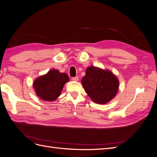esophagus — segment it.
Masks as SVG:
<instances>
[{"label": "esophagus", "mask_w": 157, "mask_h": 157, "mask_svg": "<svg viewBox=\"0 0 157 157\" xmlns=\"http://www.w3.org/2000/svg\"><path fill=\"white\" fill-rule=\"evenodd\" d=\"M71 79L73 80V81H75V82H77V81H78V79H79V78H78V76H75V77H73L71 78Z\"/></svg>", "instance_id": "1"}]
</instances>
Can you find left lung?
I'll return each mask as SVG.
<instances>
[{"label": "left lung", "instance_id": "obj_1", "mask_svg": "<svg viewBox=\"0 0 157 157\" xmlns=\"http://www.w3.org/2000/svg\"><path fill=\"white\" fill-rule=\"evenodd\" d=\"M82 84L92 101L98 104L110 101L119 90V80L111 71L94 66L87 68Z\"/></svg>", "mask_w": 157, "mask_h": 157}]
</instances>
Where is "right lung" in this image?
Instances as JSON below:
<instances>
[{"instance_id": "add662e5", "label": "right lung", "mask_w": 157, "mask_h": 157, "mask_svg": "<svg viewBox=\"0 0 157 157\" xmlns=\"http://www.w3.org/2000/svg\"><path fill=\"white\" fill-rule=\"evenodd\" d=\"M69 80L66 73H59L58 70L53 69L36 79L33 86L36 94L40 99L53 101L59 97L63 86Z\"/></svg>"}]
</instances>
